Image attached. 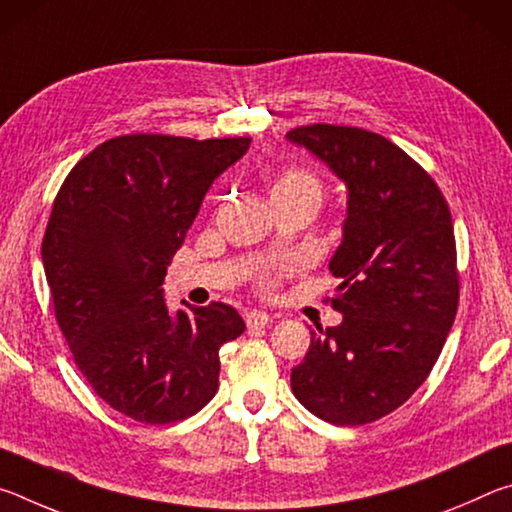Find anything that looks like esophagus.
<instances>
[{"label":"esophagus","instance_id":"1","mask_svg":"<svg viewBox=\"0 0 512 512\" xmlns=\"http://www.w3.org/2000/svg\"><path fill=\"white\" fill-rule=\"evenodd\" d=\"M268 323H271V316H268L266 311L253 309V311H248V314H246V325H248L250 332H253V329H264Z\"/></svg>","mask_w":512,"mask_h":512}]
</instances>
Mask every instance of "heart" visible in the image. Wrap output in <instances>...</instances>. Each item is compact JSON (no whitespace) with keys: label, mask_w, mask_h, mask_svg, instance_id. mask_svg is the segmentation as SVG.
<instances>
[{"label":"heart","mask_w":512,"mask_h":512,"mask_svg":"<svg viewBox=\"0 0 512 512\" xmlns=\"http://www.w3.org/2000/svg\"><path fill=\"white\" fill-rule=\"evenodd\" d=\"M293 189H314V192L320 194V187L314 178L305 171H284L280 178L275 180L273 185V194L277 192H293ZM264 287H273V277H264Z\"/></svg>","instance_id":"heart-1"}]
</instances>
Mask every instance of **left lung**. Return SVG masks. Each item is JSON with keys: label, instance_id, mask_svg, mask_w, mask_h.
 <instances>
[{"label": "left lung", "instance_id": "obj_1", "mask_svg": "<svg viewBox=\"0 0 512 512\" xmlns=\"http://www.w3.org/2000/svg\"><path fill=\"white\" fill-rule=\"evenodd\" d=\"M305 146L348 187L343 241L329 262L341 277V325L311 332L291 370L298 402L320 420L359 427L393 413L429 377L458 309L449 205L411 155L377 133L311 124Z\"/></svg>", "mask_w": 512, "mask_h": 512}]
</instances>
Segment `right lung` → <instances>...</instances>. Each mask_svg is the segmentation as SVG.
Here are the masks:
<instances>
[{
	"instance_id": "add662e5",
	"label": "right lung",
	"mask_w": 512,
	"mask_h": 512,
	"mask_svg": "<svg viewBox=\"0 0 512 512\" xmlns=\"http://www.w3.org/2000/svg\"><path fill=\"white\" fill-rule=\"evenodd\" d=\"M248 146L250 137H112L58 189L42 239L58 327L94 393L137 422L201 411L219 388V348L244 334L223 302L171 314L162 284L207 189Z\"/></svg>"
}]
</instances>
